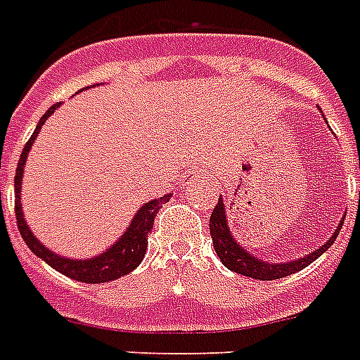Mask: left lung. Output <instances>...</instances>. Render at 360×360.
<instances>
[{
  "mask_svg": "<svg viewBox=\"0 0 360 360\" xmlns=\"http://www.w3.org/2000/svg\"><path fill=\"white\" fill-rule=\"evenodd\" d=\"M342 224H344V220H342L340 226H338V230L335 231V236L330 237L321 248L314 250L312 254H308V256L301 257V259H295V262L288 263L263 262V259H257V257L252 256L250 252H246L243 246L237 245L236 240H233V237H231L230 230H228L226 209L222 198H219V203H217V207L213 209V214H211V219H209V231H211V239H213L214 250L219 254L220 262L224 263L230 271L245 274V276H250V278L256 280H276L284 278V276H290V274L297 273V271H301V269L308 267L312 262H316V259L335 243L336 236L340 233Z\"/></svg>",
  "mask_w": 360,
  "mask_h": 360,
  "instance_id": "obj_1",
  "label": "left lung"
}]
</instances>
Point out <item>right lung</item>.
<instances>
[{"instance_id": "1", "label": "right lung", "mask_w": 360, "mask_h": 360, "mask_svg": "<svg viewBox=\"0 0 360 360\" xmlns=\"http://www.w3.org/2000/svg\"><path fill=\"white\" fill-rule=\"evenodd\" d=\"M59 104H53L52 108H48V112L41 117L39 124H37L35 132L31 134L27 143L22 149L20 155L18 166H16V175H14V211H16V224H18L20 236L25 240V245L30 246V250L39 256L42 262H46L50 267L59 271L65 276H69L78 282H87V284H103V282H112L115 278H121L124 274L132 273L143 259V254L147 250V237L153 231V222H155V214L158 213V209L162 207V203H166L172 198V194L164 198H157L153 202L146 203L143 207L138 211V214L132 220V224L129 226V230L124 231V236L115 243L110 250H106L101 256L93 257V259H69V257H61L58 254H53L52 250H48L35 239V236L31 233L27 228L22 214V207H20V185H22V172H24L25 158L30 153L31 146L35 136L39 134V130L48 120V115L52 114L53 110L58 108Z\"/></svg>"}]
</instances>
